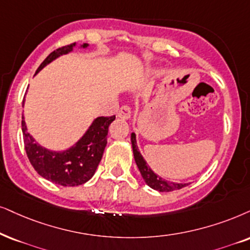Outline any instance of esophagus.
<instances>
[{"instance_id":"obj_1","label":"esophagus","mask_w":250,"mask_h":250,"mask_svg":"<svg viewBox=\"0 0 250 250\" xmlns=\"http://www.w3.org/2000/svg\"><path fill=\"white\" fill-rule=\"evenodd\" d=\"M130 114H131L130 107H129V106H122L119 110L118 116L122 120H128L129 118H130Z\"/></svg>"}]
</instances>
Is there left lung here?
Instances as JSON below:
<instances>
[{
  "mask_svg": "<svg viewBox=\"0 0 250 250\" xmlns=\"http://www.w3.org/2000/svg\"><path fill=\"white\" fill-rule=\"evenodd\" d=\"M131 146H132V153H134L135 163L137 165L138 169H140L142 178H143L144 182L146 183L150 188L154 189V190L162 191V192H168L173 190H178L186 186H188L189 183H178V182H172L167 181L162 176H159L151 169V167L147 165V163L145 162L144 157L142 156L140 152V148L137 146V141H136V135L135 132H131Z\"/></svg>",
  "mask_w": 250,
  "mask_h": 250,
  "instance_id": "8db88e82",
  "label": "left lung"
}]
</instances>
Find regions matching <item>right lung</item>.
I'll return each instance as SVG.
<instances>
[{
    "instance_id": "add662e5",
    "label": "right lung",
    "mask_w": 250,
    "mask_h": 250,
    "mask_svg": "<svg viewBox=\"0 0 250 250\" xmlns=\"http://www.w3.org/2000/svg\"><path fill=\"white\" fill-rule=\"evenodd\" d=\"M76 46L77 43H71L50 53L37 69L36 75L60 56L71 53ZM87 47L88 43H83L78 48L85 49ZM114 120L115 116H100L94 119L90 127L75 144L64 150L56 151L42 146L34 140L33 136L30 135L27 130L25 118L21 113V131L24 136L25 151L31 165L37 170L38 174L56 185L64 187L83 185L96 173L107 144L108 127Z\"/></svg>"
}]
</instances>
